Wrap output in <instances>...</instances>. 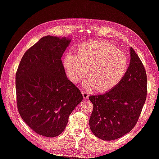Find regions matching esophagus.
Masks as SVG:
<instances>
[{
	"label": "esophagus",
	"instance_id": "1",
	"mask_svg": "<svg viewBox=\"0 0 159 159\" xmlns=\"http://www.w3.org/2000/svg\"><path fill=\"white\" fill-rule=\"evenodd\" d=\"M82 95H83V97H84V99H88L89 97V93L86 91H82Z\"/></svg>",
	"mask_w": 159,
	"mask_h": 159
}]
</instances>
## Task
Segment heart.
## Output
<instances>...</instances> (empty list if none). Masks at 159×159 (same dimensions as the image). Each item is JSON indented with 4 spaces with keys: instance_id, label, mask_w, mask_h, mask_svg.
I'll use <instances>...</instances> for the list:
<instances>
[{
    "instance_id": "heart-1",
    "label": "heart",
    "mask_w": 159,
    "mask_h": 159,
    "mask_svg": "<svg viewBox=\"0 0 159 159\" xmlns=\"http://www.w3.org/2000/svg\"><path fill=\"white\" fill-rule=\"evenodd\" d=\"M64 66L68 78L75 84L86 75L89 77L83 84L86 90L98 89L107 91L122 81L127 71L129 60L124 52L104 41H93L80 44L76 56L66 54Z\"/></svg>"
}]
</instances>
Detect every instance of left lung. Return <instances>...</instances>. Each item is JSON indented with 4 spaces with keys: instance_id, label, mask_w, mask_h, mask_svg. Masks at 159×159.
Returning a JSON list of instances; mask_svg holds the SVG:
<instances>
[{
    "instance_id": "8db88e82",
    "label": "left lung",
    "mask_w": 159,
    "mask_h": 159,
    "mask_svg": "<svg viewBox=\"0 0 159 159\" xmlns=\"http://www.w3.org/2000/svg\"><path fill=\"white\" fill-rule=\"evenodd\" d=\"M130 63L119 84L102 95H90L93 110L89 120L90 130L105 141L120 138L137 124L147 93L144 66L130 48Z\"/></svg>"
}]
</instances>
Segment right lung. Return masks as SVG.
<instances>
[{
	"label": "right lung",
	"mask_w": 159,
	"mask_h": 159,
	"mask_svg": "<svg viewBox=\"0 0 159 159\" xmlns=\"http://www.w3.org/2000/svg\"><path fill=\"white\" fill-rule=\"evenodd\" d=\"M70 42L65 37H42L25 53L16 72L19 114L34 132L47 137L61 134L70 114L83 100L61 61Z\"/></svg>",
	"instance_id": "add662e5"
}]
</instances>
